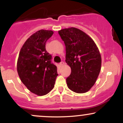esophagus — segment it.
Here are the masks:
<instances>
[{
  "instance_id": "obj_1",
  "label": "esophagus",
  "mask_w": 123,
  "mask_h": 123,
  "mask_svg": "<svg viewBox=\"0 0 123 123\" xmlns=\"http://www.w3.org/2000/svg\"><path fill=\"white\" fill-rule=\"evenodd\" d=\"M64 64H65V63L62 61V62H61L60 63V66H61H61H62L64 65Z\"/></svg>"
}]
</instances>
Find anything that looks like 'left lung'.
Here are the masks:
<instances>
[{
	"mask_svg": "<svg viewBox=\"0 0 123 123\" xmlns=\"http://www.w3.org/2000/svg\"><path fill=\"white\" fill-rule=\"evenodd\" d=\"M58 33L65 45V62L71 68L66 79L68 87L76 93L87 92L101 71L102 60L98 48L88 35L77 28H65Z\"/></svg>",
	"mask_w": 123,
	"mask_h": 123,
	"instance_id": "8db88e82",
	"label": "left lung"
}]
</instances>
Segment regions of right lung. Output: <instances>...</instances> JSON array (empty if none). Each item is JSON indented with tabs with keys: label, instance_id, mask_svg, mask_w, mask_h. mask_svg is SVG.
I'll use <instances>...</instances> for the list:
<instances>
[{
	"label": "right lung",
	"instance_id": "right-lung-1",
	"mask_svg": "<svg viewBox=\"0 0 123 123\" xmlns=\"http://www.w3.org/2000/svg\"><path fill=\"white\" fill-rule=\"evenodd\" d=\"M52 31L41 29L29 37L21 47L17 69L19 78L31 92L43 96L54 87L58 76L57 66L51 63V55L46 50V43Z\"/></svg>",
	"mask_w": 123,
	"mask_h": 123
}]
</instances>
